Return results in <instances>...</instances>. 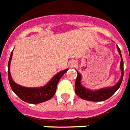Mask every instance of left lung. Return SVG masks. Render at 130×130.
<instances>
[{
	"mask_svg": "<svg viewBox=\"0 0 130 130\" xmlns=\"http://www.w3.org/2000/svg\"><path fill=\"white\" fill-rule=\"evenodd\" d=\"M117 48L118 50L119 53L121 56V63H120V69L122 71V76L120 79L119 80L118 84H116L114 87H110V88H106V89H101L98 91H91L87 89L81 85V75L77 72V77L75 82V87H74V91L75 93H77L78 96L80 97L81 99L90 101H103L105 100L109 99L110 97L112 96L114 93H116V91L118 89L121 83H122V79H123V74H124V68H123V60H122V55L120 52V49L117 46Z\"/></svg>",
	"mask_w": 130,
	"mask_h": 130,
	"instance_id": "1",
	"label": "left lung"
}]
</instances>
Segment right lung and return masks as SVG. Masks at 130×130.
Wrapping results in <instances>:
<instances>
[{
	"mask_svg": "<svg viewBox=\"0 0 130 130\" xmlns=\"http://www.w3.org/2000/svg\"><path fill=\"white\" fill-rule=\"evenodd\" d=\"M12 52L10 54L8 65V76L12 90L21 100L29 103H40L45 102L53 97L56 91L57 84L62 76L68 71V69L56 74L48 84L40 88H27L18 85L12 80L10 72V65L11 62Z\"/></svg>",
	"mask_w": 130,
	"mask_h": 130,
	"instance_id": "right-lung-1",
	"label": "right lung"
}]
</instances>
